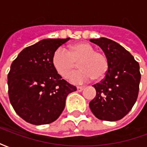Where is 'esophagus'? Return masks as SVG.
<instances>
[{
    "mask_svg": "<svg viewBox=\"0 0 147 147\" xmlns=\"http://www.w3.org/2000/svg\"><path fill=\"white\" fill-rule=\"evenodd\" d=\"M83 89H84L83 86H77V91H79V92H81Z\"/></svg>",
    "mask_w": 147,
    "mask_h": 147,
    "instance_id": "esophagus-1",
    "label": "esophagus"
}]
</instances>
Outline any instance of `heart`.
<instances>
[{
	"mask_svg": "<svg viewBox=\"0 0 147 147\" xmlns=\"http://www.w3.org/2000/svg\"><path fill=\"white\" fill-rule=\"evenodd\" d=\"M79 63L80 70L68 77L72 83L87 82L91 79L99 81L104 79L108 72L109 62L107 56L96 51L86 42H78L69 46L68 52L62 47L57 48L52 57V64L62 77H67L76 67Z\"/></svg>",
	"mask_w": 147,
	"mask_h": 147,
	"instance_id": "heart-1",
	"label": "heart"
}]
</instances>
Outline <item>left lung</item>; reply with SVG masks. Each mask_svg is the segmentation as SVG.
Masks as SVG:
<instances>
[{
  "label": "left lung",
  "mask_w": 147,
  "mask_h": 147,
  "mask_svg": "<svg viewBox=\"0 0 147 147\" xmlns=\"http://www.w3.org/2000/svg\"><path fill=\"white\" fill-rule=\"evenodd\" d=\"M90 41L100 46L109 62L105 79L93 85L96 97L90 102V108L99 120H119L129 113L138 98L141 80L139 64L129 52L111 39Z\"/></svg>",
  "instance_id": "1"
}]
</instances>
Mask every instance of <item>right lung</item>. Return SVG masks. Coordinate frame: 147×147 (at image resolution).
Segmentation results:
<instances>
[{
  "instance_id": "obj_1",
  "label": "right lung",
  "mask_w": 147,
  "mask_h": 147,
  "mask_svg": "<svg viewBox=\"0 0 147 147\" xmlns=\"http://www.w3.org/2000/svg\"><path fill=\"white\" fill-rule=\"evenodd\" d=\"M67 38L43 39L23 49L8 75V96L20 117L34 125L47 124L60 117L68 94L76 87L57 73L52 64L54 51Z\"/></svg>"
}]
</instances>
